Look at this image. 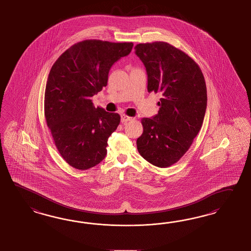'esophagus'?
<instances>
[{
	"label": "esophagus",
	"mask_w": 251,
	"mask_h": 251,
	"mask_svg": "<svg viewBox=\"0 0 251 251\" xmlns=\"http://www.w3.org/2000/svg\"><path fill=\"white\" fill-rule=\"evenodd\" d=\"M132 120H134L133 118H131V117H129V116L127 115H122V123H125V122H129V121H132Z\"/></svg>",
	"instance_id": "esophagus-1"
}]
</instances>
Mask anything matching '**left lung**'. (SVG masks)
<instances>
[{"label": "left lung", "instance_id": "obj_1", "mask_svg": "<svg viewBox=\"0 0 251 251\" xmlns=\"http://www.w3.org/2000/svg\"><path fill=\"white\" fill-rule=\"evenodd\" d=\"M134 49L146 68L148 92L162 95L158 114L142 119L137 149L147 162L166 168L183 157L202 127L204 77L197 62L166 42L138 44Z\"/></svg>", "mask_w": 251, "mask_h": 251}]
</instances>
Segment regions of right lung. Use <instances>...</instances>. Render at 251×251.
I'll return each instance as SVG.
<instances>
[{"instance_id": "obj_1", "label": "right lung", "mask_w": 251, "mask_h": 251, "mask_svg": "<svg viewBox=\"0 0 251 251\" xmlns=\"http://www.w3.org/2000/svg\"><path fill=\"white\" fill-rule=\"evenodd\" d=\"M131 42L84 40L54 62L45 91V117L62 158L88 170L107 154L108 139L121 122L118 113L95 108L91 97L107 86L109 69L128 55Z\"/></svg>"}]
</instances>
